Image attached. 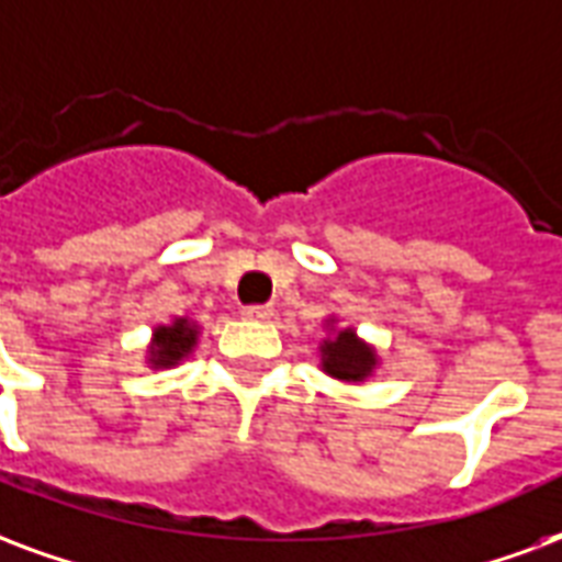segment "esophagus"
Masks as SVG:
<instances>
[{"label": "esophagus", "mask_w": 562, "mask_h": 562, "mask_svg": "<svg viewBox=\"0 0 562 562\" xmlns=\"http://www.w3.org/2000/svg\"><path fill=\"white\" fill-rule=\"evenodd\" d=\"M270 315H273L270 306H247L244 310V318H249V322H268Z\"/></svg>", "instance_id": "34e87169"}]
</instances>
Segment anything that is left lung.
I'll use <instances>...</instances> for the list:
<instances>
[{"instance_id":"left-lung-1","label":"left lung","mask_w":562,"mask_h":562,"mask_svg":"<svg viewBox=\"0 0 562 562\" xmlns=\"http://www.w3.org/2000/svg\"><path fill=\"white\" fill-rule=\"evenodd\" d=\"M327 330H330L327 339L318 345L324 375L336 378L342 384H363L375 375L381 363L375 345L360 339L355 327H336V318H327Z\"/></svg>"}]
</instances>
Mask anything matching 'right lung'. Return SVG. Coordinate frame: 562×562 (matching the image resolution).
I'll use <instances>...</instances> for the list:
<instances>
[{
    "instance_id": "obj_1",
    "label": "right lung",
    "mask_w": 562,
    "mask_h": 562,
    "mask_svg": "<svg viewBox=\"0 0 562 562\" xmlns=\"http://www.w3.org/2000/svg\"><path fill=\"white\" fill-rule=\"evenodd\" d=\"M199 342V324L190 318H172L169 324H157L148 345V357L145 363L151 369H172L181 360L193 355Z\"/></svg>"
}]
</instances>
